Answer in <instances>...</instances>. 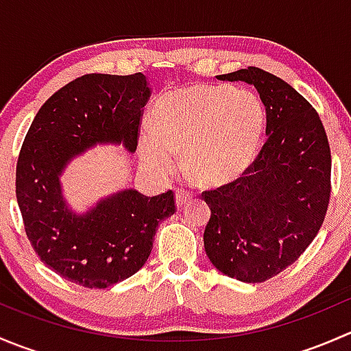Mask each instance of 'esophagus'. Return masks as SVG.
Wrapping results in <instances>:
<instances>
[{
  "label": "esophagus",
  "instance_id": "34e87169",
  "mask_svg": "<svg viewBox=\"0 0 351 351\" xmlns=\"http://www.w3.org/2000/svg\"><path fill=\"white\" fill-rule=\"evenodd\" d=\"M175 195H176V205H178V207H183L186 202L192 200L193 193L189 192V190H185V189H178L175 192Z\"/></svg>",
  "mask_w": 351,
  "mask_h": 351
}]
</instances>
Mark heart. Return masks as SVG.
<instances>
[{"label":"heart","instance_id":"obj_1","mask_svg":"<svg viewBox=\"0 0 351 351\" xmlns=\"http://www.w3.org/2000/svg\"><path fill=\"white\" fill-rule=\"evenodd\" d=\"M265 129V108L251 91L231 84L198 83L161 95L151 110V129L141 134L143 161L168 175L175 156L183 171L204 185L236 180L253 162Z\"/></svg>","mask_w":351,"mask_h":351}]
</instances>
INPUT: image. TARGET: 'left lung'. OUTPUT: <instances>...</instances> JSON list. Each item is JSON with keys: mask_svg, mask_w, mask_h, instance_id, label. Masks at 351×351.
I'll return each instance as SVG.
<instances>
[{"mask_svg": "<svg viewBox=\"0 0 351 351\" xmlns=\"http://www.w3.org/2000/svg\"><path fill=\"white\" fill-rule=\"evenodd\" d=\"M217 77L256 88L268 137L239 178L202 193L210 207L205 253L228 277L261 284L297 261L323 226L331 151L319 113L284 80L253 66Z\"/></svg>", "mask_w": 351, "mask_h": 351, "instance_id": "8db88e82", "label": "left lung"}]
</instances>
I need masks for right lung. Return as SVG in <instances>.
Here are the masks:
<instances>
[{
	"label": "right lung",
	"mask_w": 351,
	"mask_h": 351,
	"mask_svg": "<svg viewBox=\"0 0 351 351\" xmlns=\"http://www.w3.org/2000/svg\"><path fill=\"white\" fill-rule=\"evenodd\" d=\"M149 97L143 73L84 74L42 105L25 136L15 182L25 232L42 263L66 280L107 289L132 277L149 258L159 222L176 212L171 190H123L84 215L61 195L59 175L73 156L98 143L136 151Z\"/></svg>",
	"instance_id": "add662e5"
}]
</instances>
